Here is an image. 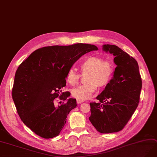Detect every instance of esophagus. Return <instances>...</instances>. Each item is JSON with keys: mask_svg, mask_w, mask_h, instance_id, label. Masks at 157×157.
Returning <instances> with one entry per match:
<instances>
[{"mask_svg": "<svg viewBox=\"0 0 157 157\" xmlns=\"http://www.w3.org/2000/svg\"><path fill=\"white\" fill-rule=\"evenodd\" d=\"M84 101L83 100H77V103L78 104H80L81 103H82V102H83Z\"/></svg>", "mask_w": 157, "mask_h": 157, "instance_id": "1", "label": "esophagus"}]
</instances>
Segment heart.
Segmentation results:
<instances>
[{"label":"heart","mask_w":157,"mask_h":157,"mask_svg":"<svg viewBox=\"0 0 157 157\" xmlns=\"http://www.w3.org/2000/svg\"><path fill=\"white\" fill-rule=\"evenodd\" d=\"M82 72L89 74L86 78L88 83L79 85L72 90V96L78 100L87 99L99 87H105L111 82L114 73V65L111 61L103 59L98 56H89L79 63ZM80 75L73 68L68 70L67 81L69 84L75 85L78 82Z\"/></svg>","instance_id":"heart-1"}]
</instances>
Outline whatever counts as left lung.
Here are the masks:
<instances>
[{"mask_svg": "<svg viewBox=\"0 0 157 157\" xmlns=\"http://www.w3.org/2000/svg\"><path fill=\"white\" fill-rule=\"evenodd\" d=\"M103 50L113 54L117 65L113 77L100 94L99 103L92 102L89 120L101 133L122 129L136 109L142 79L137 61L116 45L104 44Z\"/></svg>", "mask_w": 157, "mask_h": 157, "instance_id": "obj_1", "label": "left lung"}]
</instances>
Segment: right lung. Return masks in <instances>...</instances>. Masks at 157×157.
Wrapping results in <instances>:
<instances>
[{
  "instance_id": "add662e5",
  "label": "right lung",
  "mask_w": 157,
  "mask_h": 157,
  "mask_svg": "<svg viewBox=\"0 0 157 157\" xmlns=\"http://www.w3.org/2000/svg\"><path fill=\"white\" fill-rule=\"evenodd\" d=\"M93 44L78 43L39 48L17 68L12 98L21 120L36 135L44 138L59 135L76 100L67 98L69 92L60 94L66 86L67 72L86 53L97 50ZM66 101L55 105V98Z\"/></svg>"
}]
</instances>
